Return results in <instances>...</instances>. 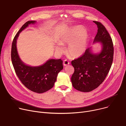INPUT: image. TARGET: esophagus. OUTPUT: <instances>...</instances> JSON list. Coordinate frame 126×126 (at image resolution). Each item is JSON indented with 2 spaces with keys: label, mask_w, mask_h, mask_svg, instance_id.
Instances as JSON below:
<instances>
[{
  "label": "esophagus",
  "mask_w": 126,
  "mask_h": 126,
  "mask_svg": "<svg viewBox=\"0 0 126 126\" xmlns=\"http://www.w3.org/2000/svg\"><path fill=\"white\" fill-rule=\"evenodd\" d=\"M69 64H70L69 62L67 59H65L64 61L63 62V65H64V66H66V65H67Z\"/></svg>",
  "instance_id": "1"
}]
</instances>
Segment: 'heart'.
I'll list each match as a JSON object with an SVG mask.
<instances>
[{
    "label": "heart",
    "mask_w": 126,
    "mask_h": 126,
    "mask_svg": "<svg viewBox=\"0 0 126 126\" xmlns=\"http://www.w3.org/2000/svg\"><path fill=\"white\" fill-rule=\"evenodd\" d=\"M84 32V30L82 27L75 26L70 30L67 35L62 39L61 44H69L67 51L70 56L77 57L85 52L87 38L83 34ZM55 49L58 52L61 53L63 51V47L61 45L58 44L56 46Z\"/></svg>",
    "instance_id": "heart-1"
}]
</instances>
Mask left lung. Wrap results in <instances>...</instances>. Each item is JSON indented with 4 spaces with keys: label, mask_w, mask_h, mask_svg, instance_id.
<instances>
[{
    "label": "left lung",
    "mask_w": 126,
    "mask_h": 126,
    "mask_svg": "<svg viewBox=\"0 0 126 126\" xmlns=\"http://www.w3.org/2000/svg\"><path fill=\"white\" fill-rule=\"evenodd\" d=\"M93 22L98 28L93 42H100L102 50L100 53L94 54L90 47L88 48L80 57L71 62L74 68L71 77L73 87L83 92L92 91L104 81L113 59V44L109 33L102 23Z\"/></svg>",
    "instance_id": "8db88e82"
}]
</instances>
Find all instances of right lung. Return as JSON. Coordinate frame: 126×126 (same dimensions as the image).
<instances>
[{"label": "right lung", "instance_id": "add662e5", "mask_svg": "<svg viewBox=\"0 0 126 126\" xmlns=\"http://www.w3.org/2000/svg\"><path fill=\"white\" fill-rule=\"evenodd\" d=\"M35 21H28L21 27L13 39L11 49V59L15 73L22 84L33 92L43 93L54 85L58 73L63 69V61L49 59L38 67H30L24 63L18 54L16 41L19 33L30 24Z\"/></svg>", "mask_w": 126, "mask_h": 126}]
</instances>
